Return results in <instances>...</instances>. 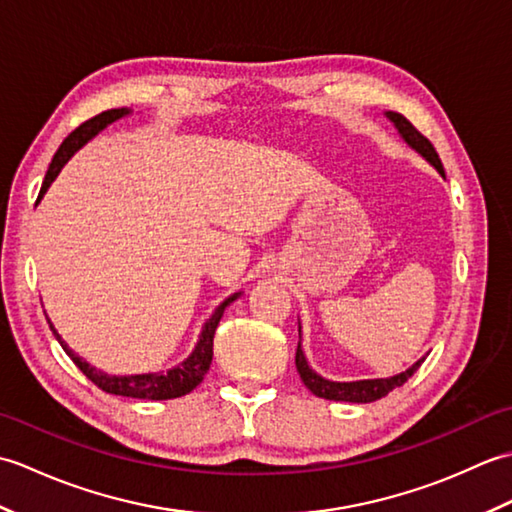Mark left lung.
Returning <instances> with one entry per match:
<instances>
[{"label":"left lung","instance_id":"obj_1","mask_svg":"<svg viewBox=\"0 0 512 512\" xmlns=\"http://www.w3.org/2000/svg\"><path fill=\"white\" fill-rule=\"evenodd\" d=\"M385 116L389 118L391 123L396 125L398 134L402 136V140L411 147L416 149L422 158H427L433 167L438 169L440 176L444 178V169L436 147L429 143V138H424L416 127H413L405 116L398 112H385ZM299 336H301V325H299ZM424 358H420L418 363H413L409 369H405L402 374H396L391 378H369V380H354V383H334V380H328L319 376L314 369L308 365L306 354L301 350V343L297 345V356H295V365L297 372L314 396L325 398V400H343V402H374L378 398L387 396L391 389H396L400 385H405L407 380L418 372V367L422 365Z\"/></svg>","mask_w":512,"mask_h":512}]
</instances>
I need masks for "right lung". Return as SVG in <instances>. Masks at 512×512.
Segmentation results:
<instances>
[{
	"label": "right lung",
	"mask_w": 512,
	"mask_h": 512,
	"mask_svg": "<svg viewBox=\"0 0 512 512\" xmlns=\"http://www.w3.org/2000/svg\"><path fill=\"white\" fill-rule=\"evenodd\" d=\"M132 110H127V107H118V110H107L99 116L90 118V121H85L81 127H76L74 132L63 140L61 147L57 149V154H54L46 178H43L41 184V191H39V198L37 202L46 195L48 187L54 182V178L59 176V171L65 167V162H68L76 151H79L88 140H92L96 134L103 132L107 125L116 123L118 118L127 116ZM242 295V292H235V295L228 297L226 301H222L220 306L215 308V312L211 314V319L202 325V332H200V341L195 345V350L189 354V358H184L180 365H176L169 372H158V374H132V376H112V374H105L101 369L92 367L88 361H83L79 354H74L65 341L59 336V332L54 330V325L50 323V330L57 336V341L61 343V347L68 354L74 365L81 369V372L88 376L92 383L107 391V394H114V396H127V398H143V400H169V398H180V396H187L189 391H193L202 383L204 374L209 372L211 361H213V336L217 330V323H220L222 314L226 310V306H231V303Z\"/></svg>",
	"instance_id": "1"
}]
</instances>
